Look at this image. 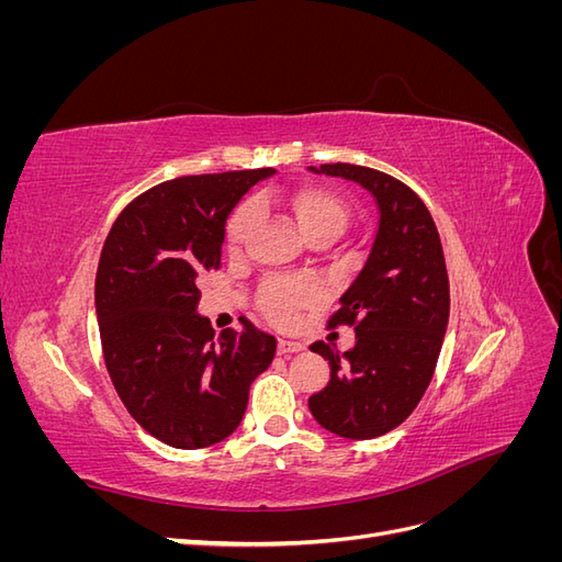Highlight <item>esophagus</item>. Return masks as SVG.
I'll use <instances>...</instances> for the list:
<instances>
[{"mask_svg":"<svg viewBox=\"0 0 562 562\" xmlns=\"http://www.w3.org/2000/svg\"><path fill=\"white\" fill-rule=\"evenodd\" d=\"M279 353H283V356H288V353H297V351H302L304 349V345L302 342H295V339H279Z\"/></svg>","mask_w":562,"mask_h":562,"instance_id":"34e87169","label":"esophagus"}]
</instances>
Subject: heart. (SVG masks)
I'll use <instances>...</instances> for the list:
<instances>
[{"label":"heart","mask_w":562,"mask_h":562,"mask_svg":"<svg viewBox=\"0 0 562 562\" xmlns=\"http://www.w3.org/2000/svg\"><path fill=\"white\" fill-rule=\"evenodd\" d=\"M262 203L285 209L295 217L300 232L307 241H333L342 234L349 223L347 201L335 194L328 187L321 184H297L285 192H269L262 196ZM252 227V209L248 203L236 209L225 227V246L232 255L241 252ZM316 288L307 281L297 279H274L262 283L258 302L265 316L277 326H291L300 310H307L316 302Z\"/></svg>","instance_id":"obj_1"}]
</instances>
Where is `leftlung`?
Returning <instances> with one entry per match:
<instances>
[{"instance_id":"left-lung-1","label":"left lung","mask_w":562,"mask_h":562,"mask_svg":"<svg viewBox=\"0 0 562 562\" xmlns=\"http://www.w3.org/2000/svg\"><path fill=\"white\" fill-rule=\"evenodd\" d=\"M312 171L366 187L380 223L363 269L328 318V328L353 326L356 345L345 353L326 342L310 347L330 363V382L310 398V411L330 434L378 438L411 417L434 378L450 316L443 246L429 209L405 182L356 164Z\"/></svg>"}]
</instances>
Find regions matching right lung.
I'll use <instances>...</instances> for the list:
<instances>
[{
	"mask_svg": "<svg viewBox=\"0 0 562 562\" xmlns=\"http://www.w3.org/2000/svg\"><path fill=\"white\" fill-rule=\"evenodd\" d=\"M274 168L182 176L119 213L100 252L95 314L110 380L131 417L161 443L196 450L241 424L252 380L277 339L241 318L215 339L196 314L201 277L220 269L225 223Z\"/></svg>",
	"mask_w": 562,
	"mask_h": 562,
	"instance_id": "right-lung-1",
	"label": "right lung"
}]
</instances>
